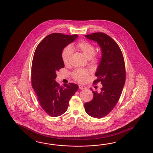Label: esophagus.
<instances>
[{
  "label": "esophagus",
  "instance_id": "esophagus-1",
  "mask_svg": "<svg viewBox=\"0 0 153 153\" xmlns=\"http://www.w3.org/2000/svg\"><path fill=\"white\" fill-rule=\"evenodd\" d=\"M79 88L80 90H85V89H86V87L85 86L82 85L79 86Z\"/></svg>",
  "mask_w": 153,
  "mask_h": 153
}]
</instances>
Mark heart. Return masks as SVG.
<instances>
[{
	"instance_id": "1",
	"label": "heart",
	"mask_w": 153,
	"mask_h": 153,
	"mask_svg": "<svg viewBox=\"0 0 153 153\" xmlns=\"http://www.w3.org/2000/svg\"><path fill=\"white\" fill-rule=\"evenodd\" d=\"M77 50L82 52L87 59H91L92 61H96L99 58V54H95V47L91 43L86 41H81L78 43L71 46L64 48L62 53V59L65 65H68L70 62L73 51ZM89 71L88 69H78L73 73V76L75 80L84 82L88 78Z\"/></svg>"
}]
</instances>
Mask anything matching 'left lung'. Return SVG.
Instances as JSON below:
<instances>
[{
	"label": "left lung",
	"instance_id": "left-lung-1",
	"mask_svg": "<svg viewBox=\"0 0 153 153\" xmlns=\"http://www.w3.org/2000/svg\"><path fill=\"white\" fill-rule=\"evenodd\" d=\"M85 37L96 42L101 49L102 56L95 73L97 79L93 82H100L103 87L99 93L92 90L93 99L85 103L84 107L89 116L101 118L114 109L121 96L126 75L124 58L117 43L106 33L96 32Z\"/></svg>",
	"mask_w": 153,
	"mask_h": 153
}]
</instances>
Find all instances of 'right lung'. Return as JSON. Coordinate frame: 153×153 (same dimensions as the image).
I'll use <instances>...</instances> for the list:
<instances>
[{
	"label": "right lung",
	"instance_id": "add662e5",
	"mask_svg": "<svg viewBox=\"0 0 153 153\" xmlns=\"http://www.w3.org/2000/svg\"><path fill=\"white\" fill-rule=\"evenodd\" d=\"M78 37L77 35L51 33L40 42L33 55L32 88L43 110L52 117L59 116L67 111L69 100L79 89L74 83L60 86L55 80L56 73L64 67L62 59L63 50Z\"/></svg>",
	"mask_w": 153,
	"mask_h": 153
}]
</instances>
